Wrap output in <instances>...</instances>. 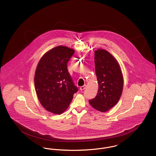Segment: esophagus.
I'll return each instance as SVG.
<instances>
[{
	"mask_svg": "<svg viewBox=\"0 0 156 156\" xmlns=\"http://www.w3.org/2000/svg\"><path fill=\"white\" fill-rule=\"evenodd\" d=\"M86 87H87V85H83V86H82V87H80V90H84V89L86 88Z\"/></svg>",
	"mask_w": 156,
	"mask_h": 156,
	"instance_id": "obj_1",
	"label": "esophagus"
}]
</instances>
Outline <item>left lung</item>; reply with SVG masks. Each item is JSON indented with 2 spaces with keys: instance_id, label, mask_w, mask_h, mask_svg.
<instances>
[{
  "instance_id": "8db88e82",
  "label": "left lung",
  "mask_w": 156,
  "mask_h": 156,
  "mask_svg": "<svg viewBox=\"0 0 156 156\" xmlns=\"http://www.w3.org/2000/svg\"><path fill=\"white\" fill-rule=\"evenodd\" d=\"M95 65L99 89L96 97L89 100V102L97 111L105 112L119 101L123 78L118 62L105 50L95 51Z\"/></svg>"
}]
</instances>
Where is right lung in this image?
Instances as JSON below:
<instances>
[{
  "mask_svg": "<svg viewBox=\"0 0 156 156\" xmlns=\"http://www.w3.org/2000/svg\"><path fill=\"white\" fill-rule=\"evenodd\" d=\"M74 52L59 45L46 52L37 65L34 75L37 97L45 109L53 113L65 111L78 90L67 69Z\"/></svg>",
  "mask_w": 156,
  "mask_h": 156,
  "instance_id": "1",
  "label": "right lung"
}]
</instances>
